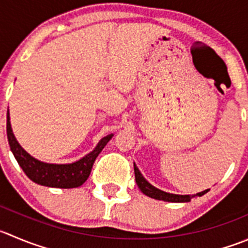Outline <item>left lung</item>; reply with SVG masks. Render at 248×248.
<instances>
[{
	"label": "left lung",
	"instance_id": "obj_1",
	"mask_svg": "<svg viewBox=\"0 0 248 248\" xmlns=\"http://www.w3.org/2000/svg\"><path fill=\"white\" fill-rule=\"evenodd\" d=\"M134 174H136V182L137 185L139 186V189L141 190V193L145 194L146 196L149 198H153L156 199V200H162V201H167V202H189L191 200V198L194 196L190 195H175V194H170V193H165L162 190H158L157 188L153 186L145 178L141 175V173L139 172L138 167L134 165ZM208 191L207 190H203L201 193L196 194V196H202L205 195L206 193Z\"/></svg>",
	"mask_w": 248,
	"mask_h": 248
}]
</instances>
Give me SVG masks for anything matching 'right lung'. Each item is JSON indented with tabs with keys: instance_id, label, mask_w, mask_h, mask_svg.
Returning <instances> with one entry per match:
<instances>
[{
	"instance_id": "right-lung-1",
	"label": "right lung",
	"mask_w": 248,
	"mask_h": 248,
	"mask_svg": "<svg viewBox=\"0 0 248 248\" xmlns=\"http://www.w3.org/2000/svg\"><path fill=\"white\" fill-rule=\"evenodd\" d=\"M114 134H108L95 146L94 150L86 155L81 160L68 165H54V163H45L36 160L29 155L16 141L13 132H12L11 122H9V112L7 111V138L14 157L18 161L19 166L23 168L25 174L32 182L45 186L60 189H70L81 186L90 177L93 163L95 158L104 149L108 141L112 138Z\"/></svg>"
}]
</instances>
